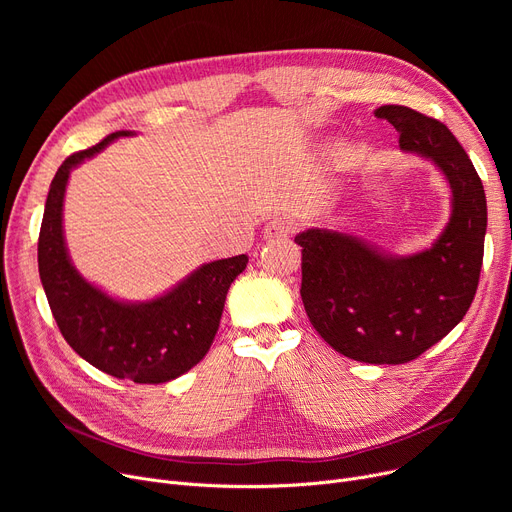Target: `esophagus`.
I'll use <instances>...</instances> for the list:
<instances>
[{
    "mask_svg": "<svg viewBox=\"0 0 512 512\" xmlns=\"http://www.w3.org/2000/svg\"><path fill=\"white\" fill-rule=\"evenodd\" d=\"M294 230H297V226H294V222H292L290 218H284V215H278V218L267 222L263 234H265L267 240H282V238L292 236Z\"/></svg>",
    "mask_w": 512,
    "mask_h": 512,
    "instance_id": "1",
    "label": "esophagus"
}]
</instances>
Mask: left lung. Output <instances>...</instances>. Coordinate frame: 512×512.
I'll return each instance as SVG.
<instances>
[{
    "label": "left lung",
    "instance_id": "1",
    "mask_svg": "<svg viewBox=\"0 0 512 512\" xmlns=\"http://www.w3.org/2000/svg\"><path fill=\"white\" fill-rule=\"evenodd\" d=\"M405 151L429 157L452 188V215L432 249L392 259L361 240L311 228L303 247L301 299L317 334L361 363L400 365L440 342L469 311L488 226L486 193L469 155L436 118L405 105L375 110Z\"/></svg>",
    "mask_w": 512,
    "mask_h": 512
}]
</instances>
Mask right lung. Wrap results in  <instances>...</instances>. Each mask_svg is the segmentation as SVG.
I'll return each instance as SVG.
<instances>
[{
    "mask_svg": "<svg viewBox=\"0 0 512 512\" xmlns=\"http://www.w3.org/2000/svg\"><path fill=\"white\" fill-rule=\"evenodd\" d=\"M126 134L130 132H112L101 143L68 155L53 176L39 232V276L53 319L80 357L118 380L164 384L207 355L228 288L249 257L205 263L164 297L141 305L114 301L80 278L62 234L66 182L76 164Z\"/></svg>",
    "mask_w": 512,
    "mask_h": 512,
    "instance_id": "right-lung-1",
    "label": "right lung"
}]
</instances>
